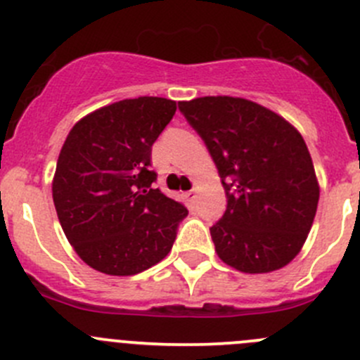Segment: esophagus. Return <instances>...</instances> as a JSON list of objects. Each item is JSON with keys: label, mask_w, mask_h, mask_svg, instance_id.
Masks as SVG:
<instances>
[{"label": "esophagus", "mask_w": 360, "mask_h": 360, "mask_svg": "<svg viewBox=\"0 0 360 360\" xmlns=\"http://www.w3.org/2000/svg\"><path fill=\"white\" fill-rule=\"evenodd\" d=\"M184 197H186V200L190 203H195V200H197V191L195 190L186 191V193H184Z\"/></svg>", "instance_id": "34e87169"}]
</instances>
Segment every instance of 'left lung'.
Here are the masks:
<instances>
[{"instance_id":"1","label":"left lung","mask_w":360,"mask_h":360,"mask_svg":"<svg viewBox=\"0 0 360 360\" xmlns=\"http://www.w3.org/2000/svg\"><path fill=\"white\" fill-rule=\"evenodd\" d=\"M179 111L205 143L226 193V210L210 226L217 256L244 274L291 263L319 203L301 134L277 112L240 97L183 101Z\"/></svg>"}]
</instances>
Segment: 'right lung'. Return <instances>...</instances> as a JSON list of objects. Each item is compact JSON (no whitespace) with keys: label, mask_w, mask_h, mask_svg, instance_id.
Returning <instances> with one entry per match:
<instances>
[{"label":"right lung","mask_w":360,"mask_h":360,"mask_svg":"<svg viewBox=\"0 0 360 360\" xmlns=\"http://www.w3.org/2000/svg\"><path fill=\"white\" fill-rule=\"evenodd\" d=\"M176 112L163 97L110 104L79 120L64 141L52 183L60 226L83 261L106 275H136L172 249L188 216L153 186L151 146Z\"/></svg>","instance_id":"1"}]
</instances>
